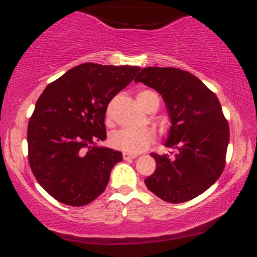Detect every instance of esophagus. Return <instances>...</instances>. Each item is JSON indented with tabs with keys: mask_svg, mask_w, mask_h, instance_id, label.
Returning <instances> with one entry per match:
<instances>
[{
	"mask_svg": "<svg viewBox=\"0 0 257 257\" xmlns=\"http://www.w3.org/2000/svg\"><path fill=\"white\" fill-rule=\"evenodd\" d=\"M138 155L135 153H128V152H123V159H134L137 158Z\"/></svg>",
	"mask_w": 257,
	"mask_h": 257,
	"instance_id": "esophagus-1",
	"label": "esophagus"
}]
</instances>
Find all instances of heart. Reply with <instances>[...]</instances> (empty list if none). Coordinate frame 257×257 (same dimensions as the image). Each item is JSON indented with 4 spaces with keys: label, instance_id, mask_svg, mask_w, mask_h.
Segmentation results:
<instances>
[{
    "label": "heart",
    "instance_id": "b5f03b06",
    "mask_svg": "<svg viewBox=\"0 0 257 257\" xmlns=\"http://www.w3.org/2000/svg\"><path fill=\"white\" fill-rule=\"evenodd\" d=\"M159 100L155 91L144 89L137 94V102L143 110L149 111L152 102ZM106 125L113 124V102L106 108L105 113ZM155 140V135L150 129H141V131H133V129H119L111 133L108 138V143L113 149L120 150L128 153H139L146 150Z\"/></svg>",
    "mask_w": 257,
    "mask_h": 257
}]
</instances>
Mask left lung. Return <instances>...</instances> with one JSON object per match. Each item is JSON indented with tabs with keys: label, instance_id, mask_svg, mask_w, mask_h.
Masks as SVG:
<instances>
[{
	"label": "left lung",
	"instance_id": "left-lung-1",
	"mask_svg": "<svg viewBox=\"0 0 257 257\" xmlns=\"http://www.w3.org/2000/svg\"><path fill=\"white\" fill-rule=\"evenodd\" d=\"M158 91L172 119L170 157L152 152L156 170L145 180L168 203H184L205 192L226 166L229 126L217 96L192 73L175 67H146L135 78Z\"/></svg>",
	"mask_w": 257,
	"mask_h": 257
}]
</instances>
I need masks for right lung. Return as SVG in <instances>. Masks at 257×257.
Masks as SVG:
<instances>
[{
    "instance_id": "add662e5",
    "label": "right lung",
    "mask_w": 257,
    "mask_h": 257,
    "mask_svg": "<svg viewBox=\"0 0 257 257\" xmlns=\"http://www.w3.org/2000/svg\"><path fill=\"white\" fill-rule=\"evenodd\" d=\"M139 66L85 63L47 85L28 125V158L35 178L58 202L89 204L105 191L119 151L96 147L106 139L105 113Z\"/></svg>"
}]
</instances>
